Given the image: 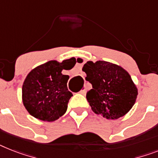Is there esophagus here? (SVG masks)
<instances>
[{
	"instance_id": "1",
	"label": "esophagus",
	"mask_w": 158,
	"mask_h": 158,
	"mask_svg": "<svg viewBox=\"0 0 158 158\" xmlns=\"http://www.w3.org/2000/svg\"><path fill=\"white\" fill-rule=\"evenodd\" d=\"M85 93H86V90H85V89H83V90L80 91V94H83V95L85 94Z\"/></svg>"
}]
</instances>
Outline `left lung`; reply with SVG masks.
Wrapping results in <instances>:
<instances>
[{"mask_svg": "<svg viewBox=\"0 0 158 158\" xmlns=\"http://www.w3.org/2000/svg\"><path fill=\"white\" fill-rule=\"evenodd\" d=\"M82 70L93 89L86 98L95 114L108 119L126 114L135 103L138 91L131 77L120 66L106 61H88Z\"/></svg>", "mask_w": 158, "mask_h": 158, "instance_id": "8db88e82", "label": "left lung"}]
</instances>
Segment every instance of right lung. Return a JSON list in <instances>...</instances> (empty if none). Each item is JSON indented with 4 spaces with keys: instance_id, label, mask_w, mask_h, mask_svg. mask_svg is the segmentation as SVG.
Segmentation results:
<instances>
[{
    "instance_id": "right-lung-1",
    "label": "right lung",
    "mask_w": 158,
    "mask_h": 158,
    "mask_svg": "<svg viewBox=\"0 0 158 158\" xmlns=\"http://www.w3.org/2000/svg\"><path fill=\"white\" fill-rule=\"evenodd\" d=\"M59 63L48 61L34 69L27 75L23 85V102L30 114L40 120L52 122L64 114L73 94L69 91V77L62 70L71 69L69 61Z\"/></svg>"
}]
</instances>
